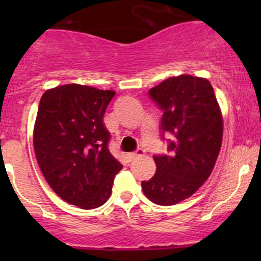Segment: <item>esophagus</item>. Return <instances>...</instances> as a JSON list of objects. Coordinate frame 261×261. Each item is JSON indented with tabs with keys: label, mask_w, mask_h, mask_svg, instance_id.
<instances>
[{
	"label": "esophagus",
	"mask_w": 261,
	"mask_h": 261,
	"mask_svg": "<svg viewBox=\"0 0 261 261\" xmlns=\"http://www.w3.org/2000/svg\"><path fill=\"white\" fill-rule=\"evenodd\" d=\"M143 153H145V151H143L142 148H137L135 152H130V153H127L126 157H127L128 161H133V160H135V158H136V157H140V155H143Z\"/></svg>",
	"instance_id": "obj_1"
}]
</instances>
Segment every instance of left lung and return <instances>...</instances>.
I'll use <instances>...</instances> for the list:
<instances>
[{
    "label": "left lung",
    "instance_id": "8db88e82",
    "mask_svg": "<svg viewBox=\"0 0 261 261\" xmlns=\"http://www.w3.org/2000/svg\"><path fill=\"white\" fill-rule=\"evenodd\" d=\"M149 98L163 112L162 139L169 154L153 155L155 174L142 181L152 202L175 205L193 195L208 179L222 145L223 120L208 80L180 74L149 89Z\"/></svg>",
    "mask_w": 261,
    "mask_h": 261
}]
</instances>
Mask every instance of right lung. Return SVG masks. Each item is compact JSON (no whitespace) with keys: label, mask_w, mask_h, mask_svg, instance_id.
<instances>
[{"label":"right lung","mask_w":261,"mask_h":261,"mask_svg":"<svg viewBox=\"0 0 261 261\" xmlns=\"http://www.w3.org/2000/svg\"><path fill=\"white\" fill-rule=\"evenodd\" d=\"M114 91L64 85L39 103L33 143L44 178L58 195L83 210L99 207L112 195L122 166L108 148L103 116Z\"/></svg>","instance_id":"add662e5"}]
</instances>
